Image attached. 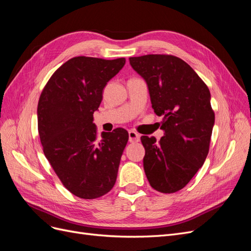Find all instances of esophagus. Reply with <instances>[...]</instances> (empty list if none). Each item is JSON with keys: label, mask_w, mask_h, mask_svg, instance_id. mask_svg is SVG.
<instances>
[{"label": "esophagus", "mask_w": 251, "mask_h": 251, "mask_svg": "<svg viewBox=\"0 0 251 251\" xmlns=\"http://www.w3.org/2000/svg\"><path fill=\"white\" fill-rule=\"evenodd\" d=\"M140 140V135L134 131L128 132V141L130 142H138Z\"/></svg>", "instance_id": "34e87169"}]
</instances>
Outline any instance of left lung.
I'll list each match as a JSON object with an SVG mask.
<instances>
[{"mask_svg": "<svg viewBox=\"0 0 251 251\" xmlns=\"http://www.w3.org/2000/svg\"><path fill=\"white\" fill-rule=\"evenodd\" d=\"M130 64L146 79L164 131L158 142L141 136L144 172L157 192L176 193L192 180L208 154L215 124L208 87L177 56L148 54L130 57Z\"/></svg>", "mask_w": 251, "mask_h": 251, "instance_id": "obj_1", "label": "left lung"}]
</instances>
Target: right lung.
Returning a JSON list of instances; mask_svg holds the SVG:
<instances>
[{"mask_svg": "<svg viewBox=\"0 0 251 251\" xmlns=\"http://www.w3.org/2000/svg\"><path fill=\"white\" fill-rule=\"evenodd\" d=\"M125 64V57H73L52 74L40 96L37 128L44 154L63 185L81 199L100 198L116 182L128 133L118 127L98 138L93 114L103 88Z\"/></svg>", "mask_w": 251, "mask_h": 251, "instance_id": "add662e5", "label": "right lung"}]
</instances>
